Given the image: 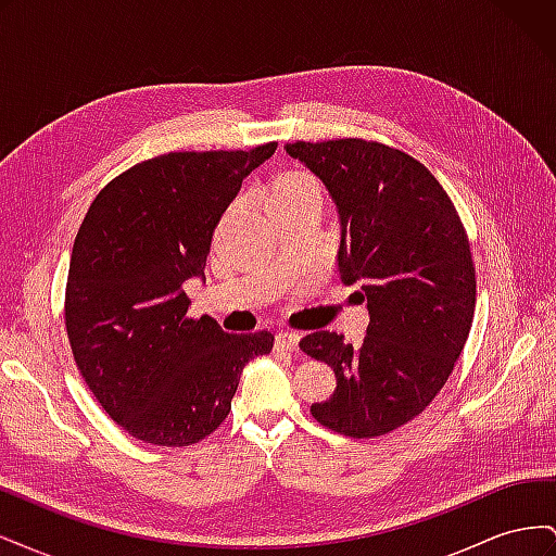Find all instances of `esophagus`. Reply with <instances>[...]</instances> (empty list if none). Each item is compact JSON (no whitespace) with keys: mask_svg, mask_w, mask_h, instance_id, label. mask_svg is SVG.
<instances>
[{"mask_svg":"<svg viewBox=\"0 0 556 556\" xmlns=\"http://www.w3.org/2000/svg\"><path fill=\"white\" fill-rule=\"evenodd\" d=\"M299 341H301V336L294 333V331H280V333L276 336V345H278L280 350L296 352V350H299Z\"/></svg>","mask_w":556,"mask_h":556,"instance_id":"34e87169","label":"esophagus"}]
</instances>
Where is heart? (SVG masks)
<instances>
[{"label":"heart","mask_w":556,"mask_h":556,"mask_svg":"<svg viewBox=\"0 0 556 556\" xmlns=\"http://www.w3.org/2000/svg\"><path fill=\"white\" fill-rule=\"evenodd\" d=\"M304 192H317L319 194L317 180L306 176V174H290L276 185V190H274L271 197H290V194H304Z\"/></svg>","instance_id":"obj_1"}]
</instances>
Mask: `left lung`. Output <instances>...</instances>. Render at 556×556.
I'll use <instances>...</instances> for the list:
<instances>
[{
  "mask_svg": "<svg viewBox=\"0 0 556 556\" xmlns=\"http://www.w3.org/2000/svg\"><path fill=\"white\" fill-rule=\"evenodd\" d=\"M325 182L339 211V274L359 282L371 323L352 348L315 331L299 348L336 374L319 425L374 439L422 413L459 359L476 311V266L464 225L425 164L378 141L285 146Z\"/></svg>",
  "mask_w": 556,
  "mask_h": 556,
  "instance_id": "left-lung-1",
  "label": "left lung"
}]
</instances>
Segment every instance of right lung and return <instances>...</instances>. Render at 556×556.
<instances>
[{"instance_id":"right-lung-1","label":"right lung","mask_w":556,"mask_h":556,"mask_svg":"<svg viewBox=\"0 0 556 556\" xmlns=\"http://www.w3.org/2000/svg\"><path fill=\"white\" fill-rule=\"evenodd\" d=\"M278 143L169 153L131 166L97 194L66 278L74 359L102 408L134 439L185 447L231 410L243 366L271 331L227 333L188 317L182 285L204 280L213 229Z\"/></svg>"}]
</instances>
